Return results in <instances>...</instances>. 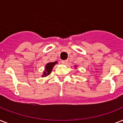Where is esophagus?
<instances>
[{"label":"esophagus","instance_id":"esophagus-1","mask_svg":"<svg viewBox=\"0 0 123 123\" xmlns=\"http://www.w3.org/2000/svg\"><path fill=\"white\" fill-rule=\"evenodd\" d=\"M62 64H66L68 63V61L67 60H63V61H61Z\"/></svg>","mask_w":123,"mask_h":123}]
</instances>
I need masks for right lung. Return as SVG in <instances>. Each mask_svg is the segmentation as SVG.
<instances>
[{
    "mask_svg": "<svg viewBox=\"0 0 123 123\" xmlns=\"http://www.w3.org/2000/svg\"><path fill=\"white\" fill-rule=\"evenodd\" d=\"M57 63V62L55 61L53 62H48V64H46V65L45 66V69H44V71L43 72V75H42V77H46L48 75H50L54 66Z\"/></svg>",
    "mask_w": 123,
    "mask_h": 123,
    "instance_id": "add662e5",
    "label": "right lung"
}]
</instances>
